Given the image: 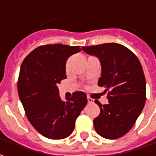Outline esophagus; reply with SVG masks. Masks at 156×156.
<instances>
[{"mask_svg": "<svg viewBox=\"0 0 156 156\" xmlns=\"http://www.w3.org/2000/svg\"><path fill=\"white\" fill-rule=\"evenodd\" d=\"M87 102H88V104H92V103H94V100L92 99V98L88 97V98H87Z\"/></svg>", "mask_w": 156, "mask_h": 156, "instance_id": "obj_1", "label": "esophagus"}]
</instances>
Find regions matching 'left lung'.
Here are the masks:
<instances>
[{
	"label": "left lung",
	"mask_w": 156,
	"mask_h": 156,
	"mask_svg": "<svg viewBox=\"0 0 156 156\" xmlns=\"http://www.w3.org/2000/svg\"><path fill=\"white\" fill-rule=\"evenodd\" d=\"M82 49L99 58L102 75L98 85L108 92V105L95 100L100 108L99 115L93 120L95 130L105 138H119L132 129L145 105L146 81L141 64L133 51L121 44Z\"/></svg>",
	"instance_id": "left-lung-1"
}]
</instances>
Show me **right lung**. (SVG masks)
<instances>
[{
	"label": "right lung",
	"mask_w": 156,
	"mask_h": 156,
	"mask_svg": "<svg viewBox=\"0 0 156 156\" xmlns=\"http://www.w3.org/2000/svg\"><path fill=\"white\" fill-rule=\"evenodd\" d=\"M80 51L79 46L47 44L36 47L23 61L18 80L19 98L31 125L47 138L69 137L87 104L82 92L62 101L57 87L66 79L67 58Z\"/></svg>",
	"instance_id": "1"
}]
</instances>
